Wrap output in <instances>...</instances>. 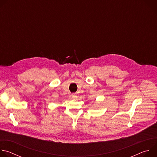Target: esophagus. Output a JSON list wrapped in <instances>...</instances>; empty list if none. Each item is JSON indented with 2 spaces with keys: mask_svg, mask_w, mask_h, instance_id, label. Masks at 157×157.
Wrapping results in <instances>:
<instances>
[{
  "mask_svg": "<svg viewBox=\"0 0 157 157\" xmlns=\"http://www.w3.org/2000/svg\"><path fill=\"white\" fill-rule=\"evenodd\" d=\"M71 97H72V98H73V99H76V98H77V96H76V94H73L71 95Z\"/></svg>",
  "mask_w": 157,
  "mask_h": 157,
  "instance_id": "34e87169",
  "label": "esophagus"
}]
</instances>
